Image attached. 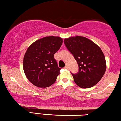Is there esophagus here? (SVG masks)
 I'll use <instances>...</instances> for the list:
<instances>
[{
  "instance_id": "obj_1",
  "label": "esophagus",
  "mask_w": 121,
  "mask_h": 121,
  "mask_svg": "<svg viewBox=\"0 0 121 121\" xmlns=\"http://www.w3.org/2000/svg\"><path fill=\"white\" fill-rule=\"evenodd\" d=\"M64 68L65 69H68V65H65Z\"/></svg>"
}]
</instances>
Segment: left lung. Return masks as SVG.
I'll return each mask as SVG.
<instances>
[{
	"instance_id": "left-lung-1",
	"label": "left lung",
	"mask_w": 121,
	"mask_h": 121,
	"mask_svg": "<svg viewBox=\"0 0 121 121\" xmlns=\"http://www.w3.org/2000/svg\"><path fill=\"white\" fill-rule=\"evenodd\" d=\"M64 44L78 65V72L76 74L71 73L75 83L81 88L97 84L106 69L105 57L101 48L91 40L78 36L65 39Z\"/></svg>"
}]
</instances>
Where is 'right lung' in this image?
Instances as JSON below:
<instances>
[{
	"label": "right lung",
	"mask_w": 121,
	"mask_h": 121,
	"mask_svg": "<svg viewBox=\"0 0 121 121\" xmlns=\"http://www.w3.org/2000/svg\"><path fill=\"white\" fill-rule=\"evenodd\" d=\"M62 44L61 37L52 36L40 39L28 47L23 59V69L32 84L47 87L56 81L61 68L54 55Z\"/></svg>",
	"instance_id": "right-lung-1"
}]
</instances>
